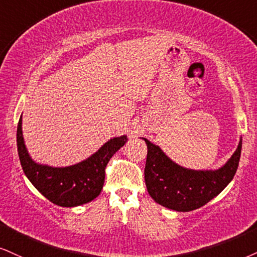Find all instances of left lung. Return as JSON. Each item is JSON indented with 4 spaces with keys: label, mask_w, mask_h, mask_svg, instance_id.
Returning <instances> with one entry per match:
<instances>
[{
    "label": "left lung",
    "mask_w": 257,
    "mask_h": 257,
    "mask_svg": "<svg viewBox=\"0 0 257 257\" xmlns=\"http://www.w3.org/2000/svg\"><path fill=\"white\" fill-rule=\"evenodd\" d=\"M148 147L144 175L145 185L157 204L177 212L201 207L231 182L237 172L242 150V138L227 162L214 170L183 168L163 153L162 149L143 138Z\"/></svg>",
    "instance_id": "left-lung-1"
}]
</instances>
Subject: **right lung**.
<instances>
[{"label": "right lung", "mask_w": 257, "mask_h": 257, "mask_svg": "<svg viewBox=\"0 0 257 257\" xmlns=\"http://www.w3.org/2000/svg\"><path fill=\"white\" fill-rule=\"evenodd\" d=\"M127 142V136L106 142L87 160L69 167H51L32 160L22 136V115L18 123V153L25 175L41 194L62 207H76L94 200L101 193L104 169L110 157Z\"/></svg>", "instance_id": "obj_1"}]
</instances>
